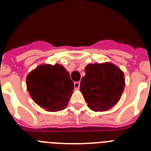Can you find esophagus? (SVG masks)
Segmentation results:
<instances>
[{"instance_id": "34e87169", "label": "esophagus", "mask_w": 151, "mask_h": 151, "mask_svg": "<svg viewBox=\"0 0 151 151\" xmlns=\"http://www.w3.org/2000/svg\"><path fill=\"white\" fill-rule=\"evenodd\" d=\"M74 87L76 89H78L80 87V82H74Z\"/></svg>"}]
</instances>
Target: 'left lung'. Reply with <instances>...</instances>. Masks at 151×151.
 <instances>
[{"label":"left lung","instance_id":"obj_1","mask_svg":"<svg viewBox=\"0 0 151 151\" xmlns=\"http://www.w3.org/2000/svg\"><path fill=\"white\" fill-rule=\"evenodd\" d=\"M80 82V91L91 110L106 111L119 101L125 88L122 71L110 63L89 64Z\"/></svg>","mask_w":151,"mask_h":151}]
</instances>
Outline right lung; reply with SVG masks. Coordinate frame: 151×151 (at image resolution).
Segmentation results:
<instances>
[{
  "label": "right lung",
  "mask_w": 151,
  "mask_h": 151,
  "mask_svg": "<svg viewBox=\"0 0 151 151\" xmlns=\"http://www.w3.org/2000/svg\"><path fill=\"white\" fill-rule=\"evenodd\" d=\"M27 90L33 101L47 111L57 112L67 106L74 83L61 65H41L28 75Z\"/></svg>",
  "instance_id": "1"
}]
</instances>
